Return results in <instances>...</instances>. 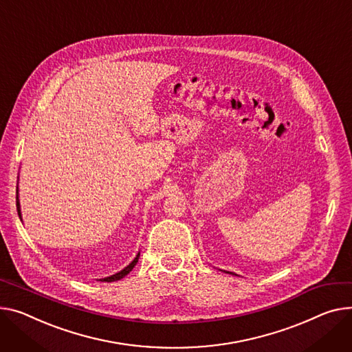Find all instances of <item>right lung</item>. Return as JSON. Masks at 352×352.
I'll list each match as a JSON object with an SVG mask.
<instances>
[{"mask_svg":"<svg viewBox=\"0 0 352 352\" xmlns=\"http://www.w3.org/2000/svg\"><path fill=\"white\" fill-rule=\"evenodd\" d=\"M16 210H18V215H19V218H21V209H19L18 198H16ZM138 257H140V253L134 257V261H133L127 267H124L122 272L116 273V274H113V276H110V277H104V278H102V280H103V282H116V280H120V278H123V277H124V276H127V274L133 270V267L137 265V262H138Z\"/></svg>","mask_w":352,"mask_h":352,"instance_id":"1","label":"right lung"}]
</instances>
